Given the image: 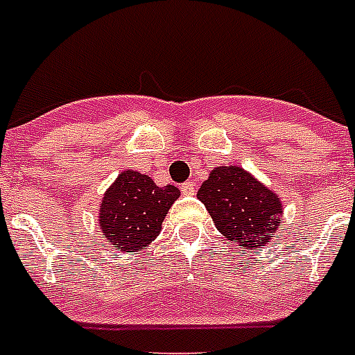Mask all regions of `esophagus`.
Listing matches in <instances>:
<instances>
[{
    "instance_id": "34e87169",
    "label": "esophagus",
    "mask_w": 355,
    "mask_h": 355,
    "mask_svg": "<svg viewBox=\"0 0 355 355\" xmlns=\"http://www.w3.org/2000/svg\"><path fill=\"white\" fill-rule=\"evenodd\" d=\"M180 191L182 195H195V182H184L180 186Z\"/></svg>"
}]
</instances>
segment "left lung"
I'll return each mask as SVG.
<instances>
[{
    "instance_id": "left-lung-1",
    "label": "left lung",
    "mask_w": 355,
    "mask_h": 355,
    "mask_svg": "<svg viewBox=\"0 0 355 355\" xmlns=\"http://www.w3.org/2000/svg\"><path fill=\"white\" fill-rule=\"evenodd\" d=\"M197 197L218 232L243 250L264 246L277 237L281 200L243 168L218 166L211 169Z\"/></svg>"
}]
</instances>
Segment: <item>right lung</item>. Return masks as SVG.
Masks as SVG:
<instances>
[{
  "instance_id": "1",
  "label": "right lung",
  "mask_w": 355,
  "mask_h": 355,
  "mask_svg": "<svg viewBox=\"0 0 355 355\" xmlns=\"http://www.w3.org/2000/svg\"><path fill=\"white\" fill-rule=\"evenodd\" d=\"M180 195L175 186L158 187L138 171H122L100 206L103 239L120 252L144 250L160 235L169 207Z\"/></svg>"
}]
</instances>
